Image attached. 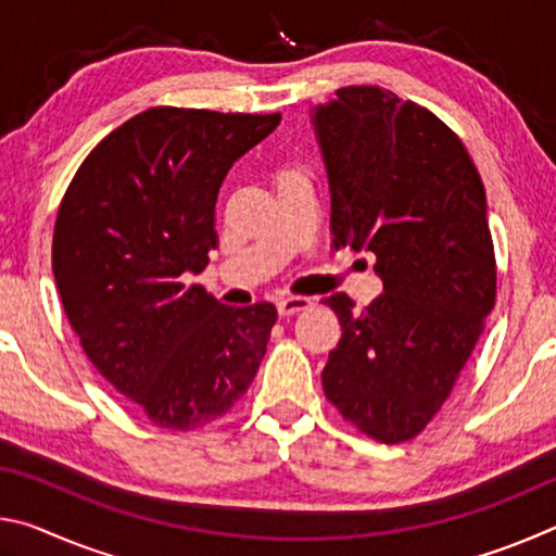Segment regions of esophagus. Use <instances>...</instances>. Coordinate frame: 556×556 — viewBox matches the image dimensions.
<instances>
[{
	"instance_id": "1",
	"label": "esophagus",
	"mask_w": 556,
	"mask_h": 556,
	"mask_svg": "<svg viewBox=\"0 0 556 556\" xmlns=\"http://www.w3.org/2000/svg\"><path fill=\"white\" fill-rule=\"evenodd\" d=\"M314 301L308 296H285L277 301V312L279 316H294L299 312H306V308H312Z\"/></svg>"
}]
</instances>
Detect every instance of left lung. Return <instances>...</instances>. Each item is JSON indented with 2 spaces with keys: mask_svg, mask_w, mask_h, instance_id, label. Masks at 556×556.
<instances>
[{
  "mask_svg": "<svg viewBox=\"0 0 556 556\" xmlns=\"http://www.w3.org/2000/svg\"><path fill=\"white\" fill-rule=\"evenodd\" d=\"M314 122L333 248L370 250L384 285L363 312L324 299L343 331L324 392L361 434L402 444L444 407L495 306L485 188L454 129L384 88L336 90Z\"/></svg>",
  "mask_w": 556,
  "mask_h": 556,
  "instance_id": "obj_1",
  "label": "left lung"
}]
</instances>
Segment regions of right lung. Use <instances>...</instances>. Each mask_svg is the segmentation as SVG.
Returning a JSON list of instances; mask_svg holds the SVG:
<instances>
[{
    "mask_svg": "<svg viewBox=\"0 0 556 556\" xmlns=\"http://www.w3.org/2000/svg\"><path fill=\"white\" fill-rule=\"evenodd\" d=\"M279 112L149 108L78 166L53 228V277L88 361L159 429L193 431L238 404L277 308L223 306L188 271L218 248L215 201Z\"/></svg>",
    "mask_w": 556,
    "mask_h": 556,
    "instance_id": "1",
    "label": "right lung"
}]
</instances>
